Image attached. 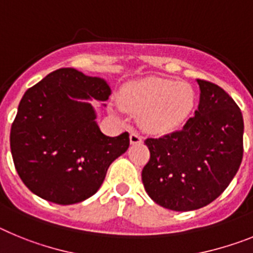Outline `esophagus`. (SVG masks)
<instances>
[{
  "mask_svg": "<svg viewBox=\"0 0 253 253\" xmlns=\"http://www.w3.org/2000/svg\"><path fill=\"white\" fill-rule=\"evenodd\" d=\"M129 141H131V144H140V142H142V136L137 131H132L129 135Z\"/></svg>",
  "mask_w": 253,
  "mask_h": 253,
  "instance_id": "obj_1",
  "label": "esophagus"
}]
</instances>
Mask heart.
I'll return each instance as SVG.
<instances>
[{
    "mask_svg": "<svg viewBox=\"0 0 253 253\" xmlns=\"http://www.w3.org/2000/svg\"><path fill=\"white\" fill-rule=\"evenodd\" d=\"M121 104L126 111L141 114L144 127L158 133L170 132L187 120L195 104L190 85L166 78H148L125 89Z\"/></svg>",
    "mask_w": 253,
    "mask_h": 253,
    "instance_id": "1",
    "label": "heart"
}]
</instances>
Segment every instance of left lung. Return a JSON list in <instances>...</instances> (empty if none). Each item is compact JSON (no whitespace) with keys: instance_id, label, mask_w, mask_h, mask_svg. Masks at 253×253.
<instances>
[{"instance_id":"8db88e82","label":"left lung","mask_w":253,"mask_h":253,"mask_svg":"<svg viewBox=\"0 0 253 253\" xmlns=\"http://www.w3.org/2000/svg\"><path fill=\"white\" fill-rule=\"evenodd\" d=\"M200 103L181 131L146 139L150 159L141 173L151 200L173 211H191L218 199L243 157V117L220 86L197 80Z\"/></svg>"}]
</instances>
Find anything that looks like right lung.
<instances>
[{
    "label": "right lung",
    "mask_w": 253,
    "mask_h": 253,
    "mask_svg": "<svg viewBox=\"0 0 253 253\" xmlns=\"http://www.w3.org/2000/svg\"><path fill=\"white\" fill-rule=\"evenodd\" d=\"M111 87L100 78L58 69L29 87L10 133L17 174L33 193L60 205L78 204L99 190L113 160L129 146L128 132L105 136L91 104Z\"/></svg>",
    "instance_id": "obj_1"
}]
</instances>
